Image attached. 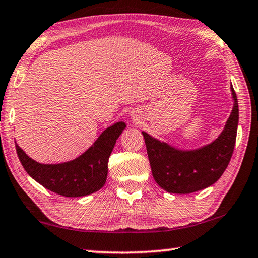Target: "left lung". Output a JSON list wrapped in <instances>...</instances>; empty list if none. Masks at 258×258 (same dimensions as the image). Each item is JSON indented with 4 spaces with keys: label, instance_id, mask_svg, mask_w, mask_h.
Wrapping results in <instances>:
<instances>
[{
    "label": "left lung",
    "instance_id": "left-lung-1",
    "mask_svg": "<svg viewBox=\"0 0 258 258\" xmlns=\"http://www.w3.org/2000/svg\"><path fill=\"white\" fill-rule=\"evenodd\" d=\"M233 110L217 139L201 148L184 151L142 132L155 182L170 194H192L221 177L232 159L239 125V103L233 86Z\"/></svg>",
    "mask_w": 258,
    "mask_h": 258
}]
</instances>
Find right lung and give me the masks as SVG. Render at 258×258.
<instances>
[{"label":"right lung","mask_w":258,"mask_h":258,"mask_svg":"<svg viewBox=\"0 0 258 258\" xmlns=\"http://www.w3.org/2000/svg\"><path fill=\"white\" fill-rule=\"evenodd\" d=\"M125 127L124 121L107 127L82 155L68 162L39 163L26 155L17 144L16 152L25 171L40 185L64 197H83L104 186L109 157Z\"/></svg>","instance_id":"right-lung-1"}]
</instances>
